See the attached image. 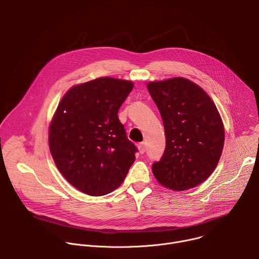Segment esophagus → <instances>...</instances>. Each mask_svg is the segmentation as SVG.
<instances>
[{
    "label": "esophagus",
    "mask_w": 259,
    "mask_h": 259,
    "mask_svg": "<svg viewBox=\"0 0 259 259\" xmlns=\"http://www.w3.org/2000/svg\"><path fill=\"white\" fill-rule=\"evenodd\" d=\"M138 150H139V153H140L141 155H143V154L145 153V151H146V145H145L144 142H141V143L138 144Z\"/></svg>",
    "instance_id": "1"
}]
</instances>
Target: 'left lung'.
Here are the masks:
<instances>
[{
    "label": "left lung",
    "mask_w": 259,
    "mask_h": 259,
    "mask_svg": "<svg viewBox=\"0 0 259 259\" xmlns=\"http://www.w3.org/2000/svg\"><path fill=\"white\" fill-rule=\"evenodd\" d=\"M147 89L161 114L165 152L153 174L173 191L193 189L216 168L225 144V129L208 94L186 78L151 82Z\"/></svg>",
    "instance_id": "8db88e82"
}]
</instances>
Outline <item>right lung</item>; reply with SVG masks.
Here are the masks:
<instances>
[{
  "label": "right lung",
  "mask_w": 259,
  "mask_h": 259,
  "mask_svg": "<svg viewBox=\"0 0 259 259\" xmlns=\"http://www.w3.org/2000/svg\"><path fill=\"white\" fill-rule=\"evenodd\" d=\"M133 86L109 77L73 86L51 121L49 147L56 167L72 187L89 196L118 189L135 161L137 149L118 117Z\"/></svg>",
  "instance_id": "obj_1"
}]
</instances>
